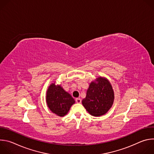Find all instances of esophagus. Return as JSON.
Wrapping results in <instances>:
<instances>
[{
	"mask_svg": "<svg viewBox=\"0 0 154 154\" xmlns=\"http://www.w3.org/2000/svg\"><path fill=\"white\" fill-rule=\"evenodd\" d=\"M75 101H76V102H77V103H81V102H82V100H81V99H80V98H76V99H75Z\"/></svg>",
	"mask_w": 154,
	"mask_h": 154,
	"instance_id": "1",
	"label": "esophagus"
}]
</instances>
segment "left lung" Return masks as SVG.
<instances>
[{
  "instance_id": "left-lung-1",
  "label": "left lung",
  "mask_w": 154,
  "mask_h": 154,
  "mask_svg": "<svg viewBox=\"0 0 154 154\" xmlns=\"http://www.w3.org/2000/svg\"><path fill=\"white\" fill-rule=\"evenodd\" d=\"M97 83L91 82L82 100V104L90 115L100 116L105 114L114 101V92L109 81L102 77L97 79Z\"/></svg>"
}]
</instances>
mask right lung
<instances>
[{
    "label": "right lung",
    "instance_id": "obj_1",
    "mask_svg": "<svg viewBox=\"0 0 154 154\" xmlns=\"http://www.w3.org/2000/svg\"><path fill=\"white\" fill-rule=\"evenodd\" d=\"M46 102L48 107L55 114L63 116L69 112L71 106L75 103L72 96L62 88L52 83L47 91Z\"/></svg>",
    "mask_w": 154,
    "mask_h": 154
}]
</instances>
